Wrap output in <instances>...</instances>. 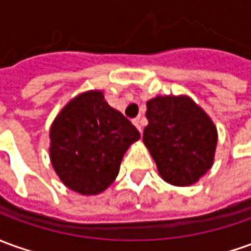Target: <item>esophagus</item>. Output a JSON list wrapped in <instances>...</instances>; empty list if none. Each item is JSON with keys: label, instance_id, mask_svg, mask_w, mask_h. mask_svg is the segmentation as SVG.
Listing matches in <instances>:
<instances>
[{"label": "esophagus", "instance_id": "34e87169", "mask_svg": "<svg viewBox=\"0 0 251 251\" xmlns=\"http://www.w3.org/2000/svg\"><path fill=\"white\" fill-rule=\"evenodd\" d=\"M132 123L135 124L136 128L139 129V132H142V126H141V119H139V117H136V119H134V120H132Z\"/></svg>", "mask_w": 251, "mask_h": 251}]
</instances>
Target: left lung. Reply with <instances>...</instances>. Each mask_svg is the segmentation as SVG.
<instances>
[{"label": "left lung", "mask_w": 251, "mask_h": 251, "mask_svg": "<svg viewBox=\"0 0 251 251\" xmlns=\"http://www.w3.org/2000/svg\"><path fill=\"white\" fill-rule=\"evenodd\" d=\"M143 142L160 175L174 186H190L213 162L217 131L187 97H155L148 103Z\"/></svg>", "instance_id": "8db88e82"}]
</instances>
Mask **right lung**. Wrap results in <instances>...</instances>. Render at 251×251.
I'll use <instances>...</instances> for the list:
<instances>
[{"label": "right lung", "instance_id": "obj_1", "mask_svg": "<svg viewBox=\"0 0 251 251\" xmlns=\"http://www.w3.org/2000/svg\"><path fill=\"white\" fill-rule=\"evenodd\" d=\"M139 138L135 126L110 108L101 91H89L56 117L50 128V160L67 187L98 194L113 183L124 153Z\"/></svg>", "mask_w": 251, "mask_h": 251}]
</instances>
